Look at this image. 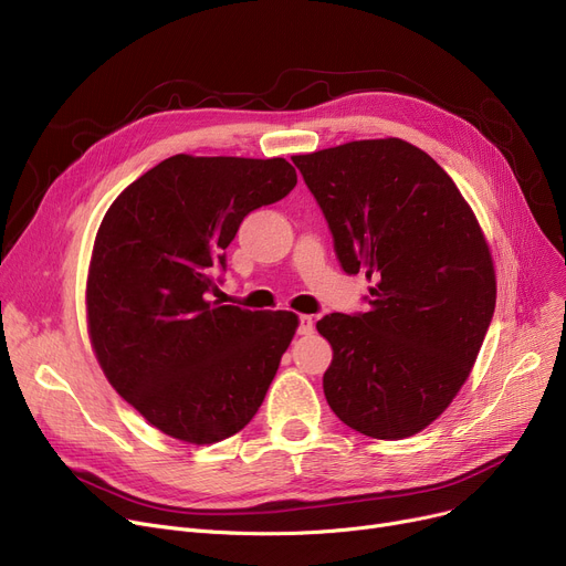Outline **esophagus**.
Segmentation results:
<instances>
[{
    "mask_svg": "<svg viewBox=\"0 0 566 566\" xmlns=\"http://www.w3.org/2000/svg\"><path fill=\"white\" fill-rule=\"evenodd\" d=\"M313 329H315L313 315H300V329H297V332H300L302 336H311Z\"/></svg>",
    "mask_w": 566,
    "mask_h": 566,
    "instance_id": "1",
    "label": "esophagus"
}]
</instances>
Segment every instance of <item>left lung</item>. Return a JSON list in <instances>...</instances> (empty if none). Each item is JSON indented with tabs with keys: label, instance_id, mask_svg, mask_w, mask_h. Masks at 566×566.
<instances>
[{
	"label": "left lung",
	"instance_id": "obj_1",
	"mask_svg": "<svg viewBox=\"0 0 566 566\" xmlns=\"http://www.w3.org/2000/svg\"><path fill=\"white\" fill-rule=\"evenodd\" d=\"M368 311L317 332L334 359L322 387L334 415L375 440L410 438L465 385L495 311V266L459 186L419 147L355 140L292 156Z\"/></svg>",
	"mask_w": 566,
	"mask_h": 566
}]
</instances>
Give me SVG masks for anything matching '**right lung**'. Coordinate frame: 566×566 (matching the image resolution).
Here are the masks:
<instances>
[{"instance_id":"1","label":"right lung","mask_w":566,"mask_h":566,"mask_svg":"<svg viewBox=\"0 0 566 566\" xmlns=\"http://www.w3.org/2000/svg\"><path fill=\"white\" fill-rule=\"evenodd\" d=\"M285 158L177 154L105 211L87 274V332L107 382L188 444L239 433L262 406L300 317L209 302L247 213L285 198Z\"/></svg>"}]
</instances>
